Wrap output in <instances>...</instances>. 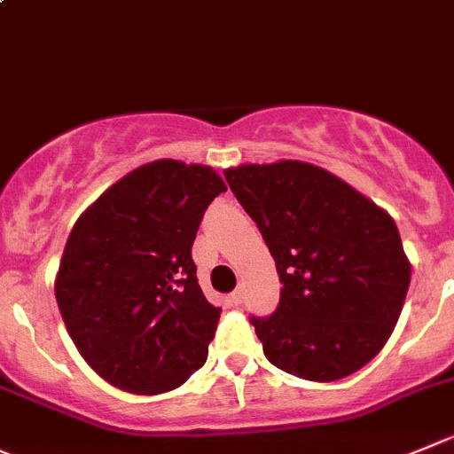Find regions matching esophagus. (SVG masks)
<instances>
[{
  "label": "esophagus",
  "instance_id": "1",
  "mask_svg": "<svg viewBox=\"0 0 454 454\" xmlns=\"http://www.w3.org/2000/svg\"><path fill=\"white\" fill-rule=\"evenodd\" d=\"M231 299H234V303H243V301H245V287H243V285L234 289V294H231Z\"/></svg>",
  "mask_w": 454,
  "mask_h": 454
}]
</instances>
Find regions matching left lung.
I'll return each instance as SVG.
<instances>
[{
    "mask_svg": "<svg viewBox=\"0 0 454 454\" xmlns=\"http://www.w3.org/2000/svg\"><path fill=\"white\" fill-rule=\"evenodd\" d=\"M224 178L283 283L276 312L249 318L270 364L318 383L364 368L408 294L410 261L392 215L301 160L231 167Z\"/></svg>",
    "mask_w": 454,
    "mask_h": 454,
    "instance_id": "8db88e82",
    "label": "left lung"
}]
</instances>
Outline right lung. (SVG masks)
Returning a JSON list of instances; mask_svg holds the SVG:
<instances>
[{"label":"right lung","mask_w":454,"mask_h":454,"mask_svg":"<svg viewBox=\"0 0 454 454\" xmlns=\"http://www.w3.org/2000/svg\"><path fill=\"white\" fill-rule=\"evenodd\" d=\"M223 192L211 167L155 160L73 224L55 299L75 348L111 386L160 395L205 365L220 308L198 285L192 245Z\"/></svg>","instance_id":"obj_1"}]
</instances>
